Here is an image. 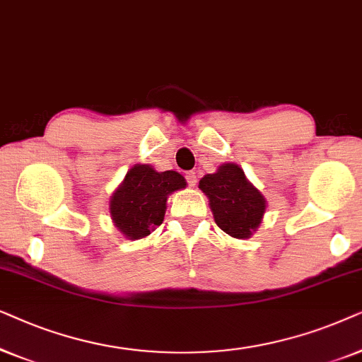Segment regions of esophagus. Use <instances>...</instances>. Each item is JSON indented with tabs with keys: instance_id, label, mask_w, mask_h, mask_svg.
<instances>
[{
	"instance_id": "34e87169",
	"label": "esophagus",
	"mask_w": 362,
	"mask_h": 362,
	"mask_svg": "<svg viewBox=\"0 0 362 362\" xmlns=\"http://www.w3.org/2000/svg\"><path fill=\"white\" fill-rule=\"evenodd\" d=\"M185 178H187V184H189L190 187H195L197 185V173L195 172H187L185 173Z\"/></svg>"
}]
</instances>
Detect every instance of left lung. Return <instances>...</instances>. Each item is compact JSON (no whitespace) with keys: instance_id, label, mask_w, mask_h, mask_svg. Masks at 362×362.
<instances>
[{"instance_id":"left-lung-1","label":"left lung","mask_w":362,"mask_h":362,"mask_svg":"<svg viewBox=\"0 0 362 362\" xmlns=\"http://www.w3.org/2000/svg\"><path fill=\"white\" fill-rule=\"evenodd\" d=\"M199 189L209 197L215 223L233 238H250L262 223L267 200L250 184L237 163H223L206 173Z\"/></svg>"}]
</instances>
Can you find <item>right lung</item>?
I'll list each match as a JSON object with an SVG mask.
<instances>
[{
  "mask_svg": "<svg viewBox=\"0 0 362 362\" xmlns=\"http://www.w3.org/2000/svg\"><path fill=\"white\" fill-rule=\"evenodd\" d=\"M185 185V178L175 170L157 172L139 163L110 197V218L125 238L141 240L163 221L168 195Z\"/></svg>",
  "mask_w": 362,
  "mask_h": 362,
  "instance_id": "add662e5",
  "label": "right lung"
}]
</instances>
